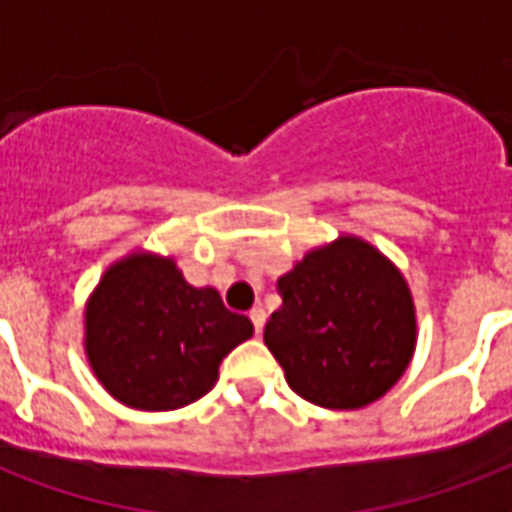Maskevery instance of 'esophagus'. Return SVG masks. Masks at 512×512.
<instances>
[{"mask_svg":"<svg viewBox=\"0 0 512 512\" xmlns=\"http://www.w3.org/2000/svg\"><path fill=\"white\" fill-rule=\"evenodd\" d=\"M249 318L255 323V332H263V326H266V312H263V307H255V310L249 312Z\"/></svg>","mask_w":512,"mask_h":512,"instance_id":"1","label":"esophagus"}]
</instances>
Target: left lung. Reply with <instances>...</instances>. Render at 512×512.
<instances>
[{
    "label": "left lung",
    "mask_w": 512,
    "mask_h": 512,
    "mask_svg": "<svg viewBox=\"0 0 512 512\" xmlns=\"http://www.w3.org/2000/svg\"><path fill=\"white\" fill-rule=\"evenodd\" d=\"M266 323L268 351L288 386L334 411L376 403L400 381L417 348V307L403 271L359 235L315 246L279 277Z\"/></svg>",
    "instance_id": "left-lung-1"
}]
</instances>
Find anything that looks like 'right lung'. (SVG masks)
<instances>
[{
	"label": "right lung",
	"mask_w": 512,
	"mask_h": 512,
	"mask_svg": "<svg viewBox=\"0 0 512 512\" xmlns=\"http://www.w3.org/2000/svg\"><path fill=\"white\" fill-rule=\"evenodd\" d=\"M255 334L216 288H194L172 255L131 249L84 304V356L109 395L136 411H175L208 395L219 365Z\"/></svg>",
	"instance_id": "1"
}]
</instances>
